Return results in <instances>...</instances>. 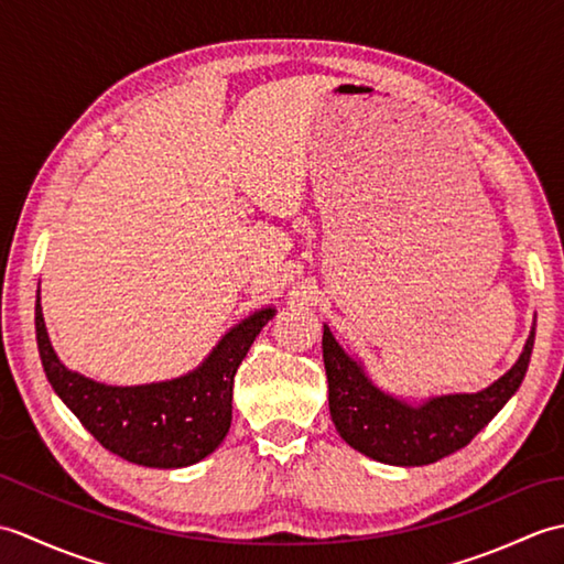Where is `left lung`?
Returning <instances> with one entry per match:
<instances>
[{
    "label": "left lung",
    "mask_w": 564,
    "mask_h": 564,
    "mask_svg": "<svg viewBox=\"0 0 564 564\" xmlns=\"http://www.w3.org/2000/svg\"><path fill=\"white\" fill-rule=\"evenodd\" d=\"M533 339L535 329H531L519 361L489 388L406 404L373 386L364 366L341 349L325 325L322 358L329 382L332 422L351 448L378 463L402 467L436 463L465 448L519 390L529 370Z\"/></svg>",
    "instance_id": "1"
}]
</instances>
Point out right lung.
<instances>
[{"mask_svg": "<svg viewBox=\"0 0 564 564\" xmlns=\"http://www.w3.org/2000/svg\"><path fill=\"white\" fill-rule=\"evenodd\" d=\"M273 315V307H263L239 322L191 373L133 388L104 386L59 364L47 339L41 291L35 301V341L57 398L106 451L128 463L172 470L203 460L227 436L235 373Z\"/></svg>", "mask_w": 564, "mask_h": 564, "instance_id": "1", "label": "right lung"}]
</instances>
